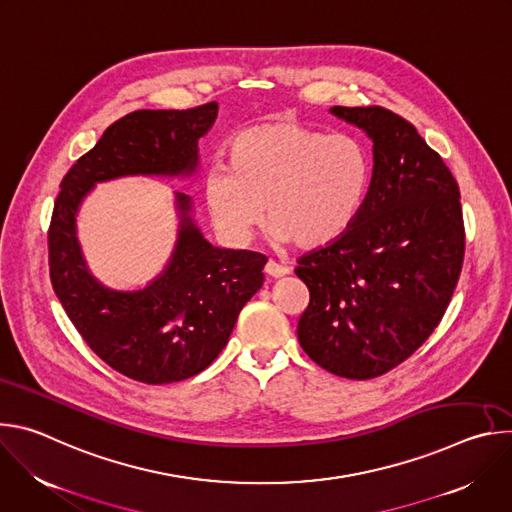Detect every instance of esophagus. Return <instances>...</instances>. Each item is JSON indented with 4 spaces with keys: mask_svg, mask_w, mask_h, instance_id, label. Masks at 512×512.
I'll return each instance as SVG.
<instances>
[{
    "mask_svg": "<svg viewBox=\"0 0 512 512\" xmlns=\"http://www.w3.org/2000/svg\"><path fill=\"white\" fill-rule=\"evenodd\" d=\"M265 273H267L269 277H273V279H279V277L287 275V273H289V269H287V267H283V265H279V263H275L273 259H269V261L265 263Z\"/></svg>",
    "mask_w": 512,
    "mask_h": 512,
    "instance_id": "34e87169",
    "label": "esophagus"
}]
</instances>
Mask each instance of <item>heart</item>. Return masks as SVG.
Listing matches in <instances>:
<instances>
[{
	"mask_svg": "<svg viewBox=\"0 0 512 512\" xmlns=\"http://www.w3.org/2000/svg\"><path fill=\"white\" fill-rule=\"evenodd\" d=\"M229 166L202 182L204 202L229 243H247L263 218L275 243L322 247L354 223L373 178L367 145L348 133L328 135L296 121H269L241 131Z\"/></svg>",
	"mask_w": 512,
	"mask_h": 512,
	"instance_id": "1",
	"label": "heart"
}]
</instances>
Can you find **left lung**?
Returning <instances> with one entry per match:
<instances>
[{"label": "left lung", "mask_w": 512, "mask_h": 512, "mask_svg": "<svg viewBox=\"0 0 512 512\" xmlns=\"http://www.w3.org/2000/svg\"><path fill=\"white\" fill-rule=\"evenodd\" d=\"M330 113L373 141V178L346 233L298 259L310 289L298 340L322 369L364 381L409 358L446 314L466 245L460 188L403 117Z\"/></svg>", "instance_id": "1"}]
</instances>
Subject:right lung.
I'll return each instance as SVG.
<instances>
[{
    "mask_svg": "<svg viewBox=\"0 0 512 512\" xmlns=\"http://www.w3.org/2000/svg\"><path fill=\"white\" fill-rule=\"evenodd\" d=\"M216 115L218 103H206L121 117L70 168L54 204L48 257L56 298L99 358L148 385L190 379L221 354L239 312L263 285L267 259L214 247L194 221L192 198L174 192L178 233L168 263L143 287L117 289L87 265L77 235L79 210L103 182L194 178L200 170L198 139Z\"/></svg>",
    "mask_w": 512,
    "mask_h": 512,
    "instance_id": "right-lung-1",
    "label": "right lung"
}]
</instances>
